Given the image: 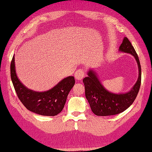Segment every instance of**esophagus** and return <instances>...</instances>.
<instances>
[{
	"label": "esophagus",
	"instance_id": "1",
	"mask_svg": "<svg viewBox=\"0 0 152 152\" xmlns=\"http://www.w3.org/2000/svg\"><path fill=\"white\" fill-rule=\"evenodd\" d=\"M84 75H85L84 71L81 69H79L75 73L74 77H75V78L77 81H81V80H82L83 78L84 77Z\"/></svg>",
	"mask_w": 152,
	"mask_h": 152
}]
</instances>
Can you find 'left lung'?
Returning a JSON list of instances; mask_svg holds the SVG:
<instances>
[{
  "label": "left lung",
  "mask_w": 152,
  "mask_h": 152,
  "mask_svg": "<svg viewBox=\"0 0 152 152\" xmlns=\"http://www.w3.org/2000/svg\"><path fill=\"white\" fill-rule=\"evenodd\" d=\"M118 51L129 53L135 59L138 68V79L128 92L114 93L104 87L95 69H90L87 71L88 76L83 79V82L85 85L86 98L91 110L96 116H107L122 113L132 104L139 92L141 85V66L138 56L126 37L123 39Z\"/></svg>",
  "instance_id": "1"
}]
</instances>
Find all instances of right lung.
<instances>
[{
	"label": "right lung",
	"mask_w": 152,
	"mask_h": 152,
	"mask_svg": "<svg viewBox=\"0 0 152 152\" xmlns=\"http://www.w3.org/2000/svg\"><path fill=\"white\" fill-rule=\"evenodd\" d=\"M10 75L14 89L22 104L28 110L42 116H53L61 113L75 83L74 77L69 76L48 91L39 92L30 89L22 83L16 75L14 56L11 61Z\"/></svg>",
	"instance_id": "1"
}]
</instances>
